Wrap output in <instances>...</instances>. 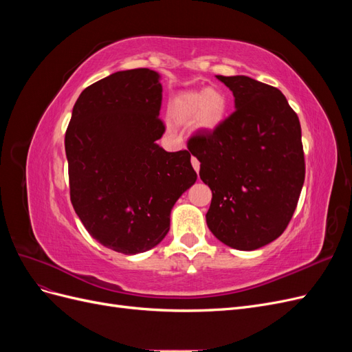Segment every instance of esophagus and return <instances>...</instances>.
<instances>
[{
	"instance_id": "esophagus-1",
	"label": "esophagus",
	"mask_w": 352,
	"mask_h": 352,
	"mask_svg": "<svg viewBox=\"0 0 352 352\" xmlns=\"http://www.w3.org/2000/svg\"><path fill=\"white\" fill-rule=\"evenodd\" d=\"M190 163H192V167L195 168V172L198 173L199 172V162H198V160L192 157V160H190Z\"/></svg>"
}]
</instances>
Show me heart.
Returning <instances> with one entry per match:
<instances>
[{
  "instance_id": "heart-1",
  "label": "heart",
  "mask_w": 352,
  "mask_h": 352,
  "mask_svg": "<svg viewBox=\"0 0 352 352\" xmlns=\"http://www.w3.org/2000/svg\"><path fill=\"white\" fill-rule=\"evenodd\" d=\"M170 111L179 122L192 120L195 129L201 132H214L226 120L229 101L217 88L185 91L173 98Z\"/></svg>"
}]
</instances>
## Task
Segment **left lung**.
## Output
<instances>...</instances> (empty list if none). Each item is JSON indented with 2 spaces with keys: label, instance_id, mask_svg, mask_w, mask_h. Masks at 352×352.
I'll return each instance as SVG.
<instances>
[{
  "label": "left lung",
  "instance_id": "8db88e82",
  "mask_svg": "<svg viewBox=\"0 0 352 352\" xmlns=\"http://www.w3.org/2000/svg\"><path fill=\"white\" fill-rule=\"evenodd\" d=\"M216 78L236 110L188 142L212 192L207 226L230 248L258 250L282 235L296 208L305 177L301 124L278 88L248 76Z\"/></svg>",
  "mask_w": 352,
  "mask_h": 352
}]
</instances>
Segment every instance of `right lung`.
<instances>
[{"label":"right lung","mask_w":352,"mask_h":352,"mask_svg":"<svg viewBox=\"0 0 352 352\" xmlns=\"http://www.w3.org/2000/svg\"><path fill=\"white\" fill-rule=\"evenodd\" d=\"M150 69L116 72L83 89L66 132L70 199L89 235L127 255L164 239L197 173L186 150L157 144L163 87Z\"/></svg>","instance_id":"add662e5"}]
</instances>
